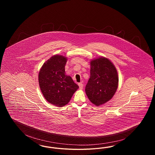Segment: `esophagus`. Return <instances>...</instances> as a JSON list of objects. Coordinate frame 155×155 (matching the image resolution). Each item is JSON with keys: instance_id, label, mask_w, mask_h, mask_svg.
<instances>
[{"instance_id": "obj_1", "label": "esophagus", "mask_w": 155, "mask_h": 155, "mask_svg": "<svg viewBox=\"0 0 155 155\" xmlns=\"http://www.w3.org/2000/svg\"><path fill=\"white\" fill-rule=\"evenodd\" d=\"M78 86H79V88L80 89L83 88V84L82 83H78Z\"/></svg>"}]
</instances>
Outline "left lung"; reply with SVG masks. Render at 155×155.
Wrapping results in <instances>:
<instances>
[{
	"mask_svg": "<svg viewBox=\"0 0 155 155\" xmlns=\"http://www.w3.org/2000/svg\"><path fill=\"white\" fill-rule=\"evenodd\" d=\"M90 78L85 87L89 101L97 106L106 103L118 87L117 70L109 59L99 58L91 61Z\"/></svg>",
	"mask_w": 155,
	"mask_h": 155,
	"instance_id": "8db88e82",
	"label": "left lung"
}]
</instances>
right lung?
<instances>
[{
    "mask_svg": "<svg viewBox=\"0 0 155 155\" xmlns=\"http://www.w3.org/2000/svg\"><path fill=\"white\" fill-rule=\"evenodd\" d=\"M67 58L53 56L41 67L38 81L42 93L49 103L61 107L68 103L79 88L70 76L65 74Z\"/></svg>",
    "mask_w": 155,
    "mask_h": 155,
    "instance_id": "add662e5",
    "label": "right lung"
}]
</instances>
